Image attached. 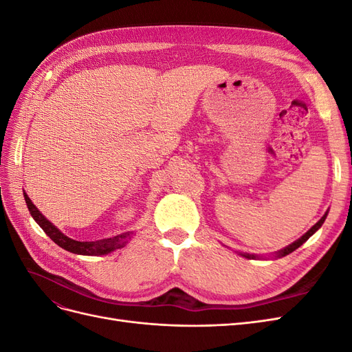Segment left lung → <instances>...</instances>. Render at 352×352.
<instances>
[{
    "label": "left lung",
    "mask_w": 352,
    "mask_h": 352,
    "mask_svg": "<svg viewBox=\"0 0 352 352\" xmlns=\"http://www.w3.org/2000/svg\"><path fill=\"white\" fill-rule=\"evenodd\" d=\"M326 217H327V211L324 212V216H323L320 220H318V221L316 223V225H314V226H313L310 230H307V232L304 233V235H302L301 238H298L296 241H294L292 243L287 245V247H285V248L279 250L278 252H274L273 257H274V258H282V257H285V255H287V254L294 252L296 248H300L301 245H302V243H304V242H305L308 238H310L311 235H314V233H316L318 229L322 228V225H323V223H324ZM236 252H238V251H236ZM238 254H239V255H242V257H245V258H248V260H258V258H261L260 255H255V254H248V252H238Z\"/></svg>",
    "instance_id": "8db88e82"
}]
</instances>
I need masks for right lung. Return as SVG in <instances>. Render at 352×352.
<instances>
[{"instance_id": "add662e5", "label": "right lung", "mask_w": 352, "mask_h": 352, "mask_svg": "<svg viewBox=\"0 0 352 352\" xmlns=\"http://www.w3.org/2000/svg\"><path fill=\"white\" fill-rule=\"evenodd\" d=\"M23 195H25V201H26V206L29 208L30 216L34 217V220L42 228V230H44L47 235L63 250L70 251L73 254H79V255H105V254H110L119 248H123L127 243V241L131 239L132 233L126 232V233H122V235H117V236L107 238V239L94 241V242L74 241V239L66 236L65 233H63L57 226L52 225V223L35 207V204L30 201V198L26 195V192H23Z\"/></svg>"}]
</instances>
